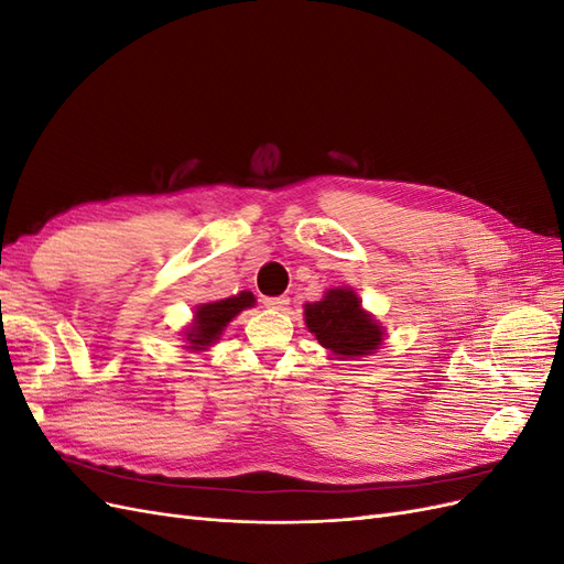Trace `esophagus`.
I'll return each instance as SVG.
<instances>
[{"mask_svg":"<svg viewBox=\"0 0 564 564\" xmlns=\"http://www.w3.org/2000/svg\"><path fill=\"white\" fill-rule=\"evenodd\" d=\"M263 305L270 311H286L289 299L286 296H270V299H263Z\"/></svg>","mask_w":564,"mask_h":564,"instance_id":"esophagus-1","label":"esophagus"}]
</instances>
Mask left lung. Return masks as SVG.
<instances>
[{
  "label": "left lung",
  "mask_w": 564,
  "mask_h": 564,
  "mask_svg": "<svg viewBox=\"0 0 564 564\" xmlns=\"http://www.w3.org/2000/svg\"><path fill=\"white\" fill-rule=\"evenodd\" d=\"M305 324L319 346L338 357L369 355L381 346L383 329L371 319L348 289H332L322 301L305 305Z\"/></svg>",
  "instance_id": "1"
}]
</instances>
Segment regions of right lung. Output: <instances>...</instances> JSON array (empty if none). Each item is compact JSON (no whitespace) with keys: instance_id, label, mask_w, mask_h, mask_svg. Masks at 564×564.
Instances as JSON below:
<instances>
[{"instance_id":"add662e5","label":"right lung","mask_w":564,"mask_h":564,"mask_svg":"<svg viewBox=\"0 0 564 564\" xmlns=\"http://www.w3.org/2000/svg\"><path fill=\"white\" fill-rule=\"evenodd\" d=\"M253 305V294L251 292H242L232 299H224V301H214V303H204L195 313V322L191 332L185 334V338L191 340V348L202 350L212 346L214 340L220 336L228 327V322L240 315L245 308H251Z\"/></svg>"}]
</instances>
